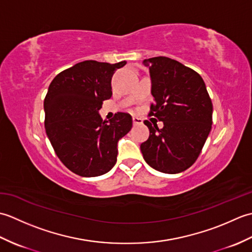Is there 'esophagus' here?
<instances>
[{"instance_id":"obj_1","label":"esophagus","mask_w":252,"mask_h":252,"mask_svg":"<svg viewBox=\"0 0 252 252\" xmlns=\"http://www.w3.org/2000/svg\"><path fill=\"white\" fill-rule=\"evenodd\" d=\"M133 125L136 126V125H142L143 123V119H141V118L138 117H133Z\"/></svg>"}]
</instances>
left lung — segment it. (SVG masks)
Returning <instances> with one entry per match:
<instances>
[{
  "instance_id": "1",
  "label": "left lung",
  "mask_w": 252,
  "mask_h": 252,
  "mask_svg": "<svg viewBox=\"0 0 252 252\" xmlns=\"http://www.w3.org/2000/svg\"><path fill=\"white\" fill-rule=\"evenodd\" d=\"M152 80L155 103L149 115L163 122L162 129L149 121V137L141 144L145 161L155 170L175 174L189 169L205 145L212 125V103L202 78L169 57L143 62Z\"/></svg>"
}]
</instances>
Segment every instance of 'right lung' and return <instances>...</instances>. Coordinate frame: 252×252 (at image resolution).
I'll use <instances>...</instances> for the list:
<instances>
[{
	"label": "right lung",
	"mask_w": 252,
	"mask_h": 252,
	"mask_svg": "<svg viewBox=\"0 0 252 252\" xmlns=\"http://www.w3.org/2000/svg\"><path fill=\"white\" fill-rule=\"evenodd\" d=\"M126 61L78 63L58 73L44 99L45 131L66 167L80 176L105 174L117 161L118 142L129 133L132 117L118 112L103 121L99 109L109 99L111 78Z\"/></svg>",
	"instance_id": "obj_1"
}]
</instances>
